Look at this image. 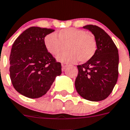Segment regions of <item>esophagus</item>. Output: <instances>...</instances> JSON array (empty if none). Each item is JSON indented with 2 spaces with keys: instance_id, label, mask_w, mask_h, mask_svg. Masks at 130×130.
Listing matches in <instances>:
<instances>
[{
  "instance_id": "34e87169",
  "label": "esophagus",
  "mask_w": 130,
  "mask_h": 130,
  "mask_svg": "<svg viewBox=\"0 0 130 130\" xmlns=\"http://www.w3.org/2000/svg\"><path fill=\"white\" fill-rule=\"evenodd\" d=\"M61 66H62V69H63V70H64V69H65L66 68L67 66H68V64L66 63H62Z\"/></svg>"
}]
</instances>
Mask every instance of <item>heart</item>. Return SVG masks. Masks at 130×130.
<instances>
[{
  "label": "heart",
  "instance_id": "obj_1",
  "mask_svg": "<svg viewBox=\"0 0 130 130\" xmlns=\"http://www.w3.org/2000/svg\"><path fill=\"white\" fill-rule=\"evenodd\" d=\"M47 35L44 44L47 50L52 55H56L68 44V51L62 52L57 55V59L65 63H74L79 61L85 63L92 58L96 51V42L93 36L77 28H65L57 34Z\"/></svg>",
  "mask_w": 130,
  "mask_h": 130
}]
</instances>
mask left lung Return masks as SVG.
I'll use <instances>...</instances> for the list:
<instances>
[{"instance_id": "1", "label": "left lung", "mask_w": 130, "mask_h": 130, "mask_svg": "<svg viewBox=\"0 0 130 130\" xmlns=\"http://www.w3.org/2000/svg\"><path fill=\"white\" fill-rule=\"evenodd\" d=\"M94 35L96 51L92 58L77 65L78 73L75 82L78 94L86 100L99 102L112 92L118 77V50L112 38L97 26L87 25Z\"/></svg>"}]
</instances>
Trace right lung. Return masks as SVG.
Wrapping results in <instances>:
<instances>
[{
    "label": "right lung",
    "mask_w": 130,
    "mask_h": 130,
    "mask_svg": "<svg viewBox=\"0 0 130 130\" xmlns=\"http://www.w3.org/2000/svg\"><path fill=\"white\" fill-rule=\"evenodd\" d=\"M53 29L30 27L17 38L10 55V77L17 92L30 99L47 93L57 76L61 65L56 62L44 44L45 37Z\"/></svg>",
    "instance_id": "1"
}]
</instances>
